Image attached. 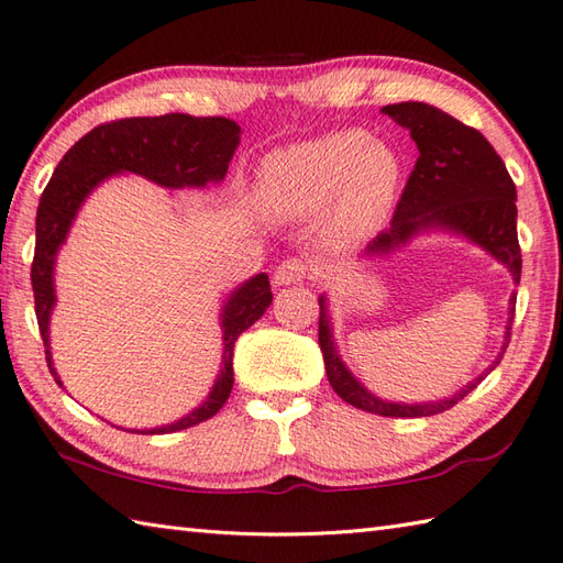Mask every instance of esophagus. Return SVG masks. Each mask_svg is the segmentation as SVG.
Instances as JSON below:
<instances>
[{"label": "esophagus", "instance_id": "34e87169", "mask_svg": "<svg viewBox=\"0 0 563 563\" xmlns=\"http://www.w3.org/2000/svg\"><path fill=\"white\" fill-rule=\"evenodd\" d=\"M311 273H313V266L309 264V261L287 258L276 268V273H273V280H276V285H290V283H299V280L309 278Z\"/></svg>", "mask_w": 563, "mask_h": 563}]
</instances>
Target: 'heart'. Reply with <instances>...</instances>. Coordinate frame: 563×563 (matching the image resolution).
I'll return each instance as SVG.
<instances>
[{"label": "heart", "instance_id": "b5f03b06", "mask_svg": "<svg viewBox=\"0 0 563 563\" xmlns=\"http://www.w3.org/2000/svg\"><path fill=\"white\" fill-rule=\"evenodd\" d=\"M261 191L280 216H311L329 206L345 234L374 232L394 208L402 185V161L362 129H338L273 153L261 165Z\"/></svg>", "mask_w": 563, "mask_h": 563}]
</instances>
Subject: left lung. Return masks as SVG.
I'll return each instance as SVG.
<instances>
[{
    "label": "left lung",
    "instance_id": "left-lung-1",
    "mask_svg": "<svg viewBox=\"0 0 563 563\" xmlns=\"http://www.w3.org/2000/svg\"><path fill=\"white\" fill-rule=\"evenodd\" d=\"M384 112L408 129L417 143L415 169L408 177L400 201L394 211L390 228L378 232L367 246V254H386L398 244L408 242L422 228H449L461 232L475 244L501 261L511 271L514 283H520V244L516 230V185L504 161L496 155L492 143L477 129L455 120L424 102H396L386 104ZM508 325L499 357L492 367L467 384L461 394L449 400L427 405H400L386 402L372 396L341 362L331 335V317L325 311V299L319 297V345L323 352L329 384L352 408L382 417H429L453 408L470 390H475L485 376L501 362L504 352L511 343V323L516 313V295L508 302Z\"/></svg>",
    "mask_w": 563,
    "mask_h": 563
}]
</instances>
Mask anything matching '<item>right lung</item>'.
Masks as SVG:
<instances>
[{"mask_svg": "<svg viewBox=\"0 0 563 563\" xmlns=\"http://www.w3.org/2000/svg\"><path fill=\"white\" fill-rule=\"evenodd\" d=\"M240 143V126L225 117H191V114H163V117H126L98 124L78 139L67 155L59 161L55 175L47 181L41 196L35 218V254L31 266V285L35 297L37 329L43 335L47 367H52L47 325L55 307V285L52 268L59 244L67 238L71 220L96 185L114 173H136L158 181L163 187H203L206 181H220L228 173V163ZM271 283L266 273H258L234 290L222 309V372L201 408L181 417L175 424L161 429H146L141 434H169L194 427L211 417L228 402L232 390V347L234 341L264 317L271 305Z\"/></svg>", "mask_w": 563, "mask_h": 563, "instance_id": "obj_1", "label": "right lung"}]
</instances>
